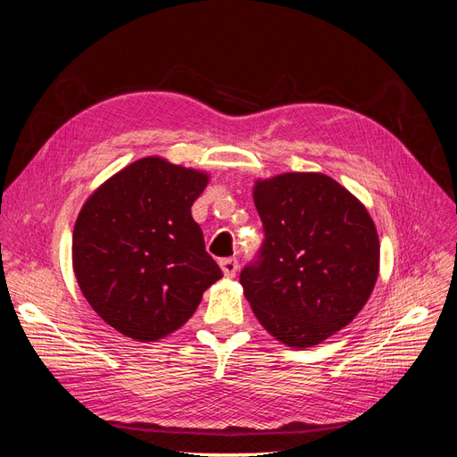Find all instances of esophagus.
Here are the masks:
<instances>
[{"instance_id":"34e87169","label":"esophagus","mask_w":457,"mask_h":457,"mask_svg":"<svg viewBox=\"0 0 457 457\" xmlns=\"http://www.w3.org/2000/svg\"><path fill=\"white\" fill-rule=\"evenodd\" d=\"M219 265H220V270H223L227 278H234V276H237V272H238V261L234 257L220 259Z\"/></svg>"}]
</instances>
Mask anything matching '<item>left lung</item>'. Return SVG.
I'll return each instance as SVG.
<instances>
[{"instance_id": "1", "label": "left lung", "mask_w": 457, "mask_h": 457, "mask_svg": "<svg viewBox=\"0 0 457 457\" xmlns=\"http://www.w3.org/2000/svg\"><path fill=\"white\" fill-rule=\"evenodd\" d=\"M265 240L240 272L261 326L287 347H312L362 311L379 272V238L366 207L322 173L257 181Z\"/></svg>"}]
</instances>
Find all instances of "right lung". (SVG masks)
Masks as SVG:
<instances>
[{
    "label": "right lung",
    "mask_w": 457,
    "mask_h": 457,
    "mask_svg": "<svg viewBox=\"0 0 457 457\" xmlns=\"http://www.w3.org/2000/svg\"><path fill=\"white\" fill-rule=\"evenodd\" d=\"M207 179L148 156L110 177L81 207L72 237L76 280L93 311L126 337L170 336L223 276L190 213Z\"/></svg>",
    "instance_id": "1"
}]
</instances>
